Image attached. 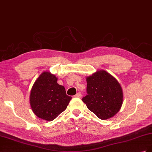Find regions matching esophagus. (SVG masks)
<instances>
[{
	"instance_id": "obj_1",
	"label": "esophagus",
	"mask_w": 152,
	"mask_h": 152,
	"mask_svg": "<svg viewBox=\"0 0 152 152\" xmlns=\"http://www.w3.org/2000/svg\"><path fill=\"white\" fill-rule=\"evenodd\" d=\"M75 97L76 98H80L81 97V93H78L75 95Z\"/></svg>"
}]
</instances>
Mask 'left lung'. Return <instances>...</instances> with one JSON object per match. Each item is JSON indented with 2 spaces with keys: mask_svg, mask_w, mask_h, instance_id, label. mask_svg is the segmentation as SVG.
<instances>
[{
  "mask_svg": "<svg viewBox=\"0 0 152 152\" xmlns=\"http://www.w3.org/2000/svg\"><path fill=\"white\" fill-rule=\"evenodd\" d=\"M87 95L82 98L87 108L102 120L110 118L119 112L123 103L121 84L111 74L97 70L86 77Z\"/></svg>",
  "mask_w": 152,
  "mask_h": 152,
  "instance_id": "8db88e82",
  "label": "left lung"
}]
</instances>
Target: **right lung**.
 I'll use <instances>...</instances> for the list:
<instances>
[{
	"label": "right lung",
	"mask_w": 152,
	"mask_h": 152,
	"mask_svg": "<svg viewBox=\"0 0 152 152\" xmlns=\"http://www.w3.org/2000/svg\"><path fill=\"white\" fill-rule=\"evenodd\" d=\"M58 78L49 72L39 75L31 87L30 103L37 117L52 121L65 111L72 98L66 95L65 88L57 83Z\"/></svg>",
	"instance_id": "1"
}]
</instances>
